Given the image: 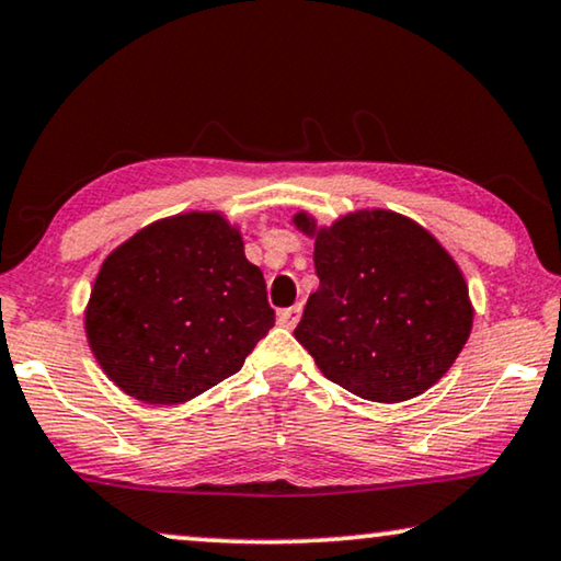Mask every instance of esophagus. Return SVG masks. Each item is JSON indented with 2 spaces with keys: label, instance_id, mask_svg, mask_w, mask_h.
Instances as JSON below:
<instances>
[{
  "label": "esophagus",
  "instance_id": "34e87169",
  "mask_svg": "<svg viewBox=\"0 0 561 561\" xmlns=\"http://www.w3.org/2000/svg\"><path fill=\"white\" fill-rule=\"evenodd\" d=\"M298 319H300V304L290 306V308H283V311L278 313V323H280V327H286V329H294Z\"/></svg>",
  "mask_w": 561,
  "mask_h": 561
}]
</instances>
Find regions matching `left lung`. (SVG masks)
<instances>
[{"label": "left lung", "instance_id": "1", "mask_svg": "<svg viewBox=\"0 0 561 561\" xmlns=\"http://www.w3.org/2000/svg\"><path fill=\"white\" fill-rule=\"evenodd\" d=\"M313 238L319 290L294 331L323 377L371 402H404L458 359L473 306L448 250L410 217L359 209L331 227L294 217Z\"/></svg>", "mask_w": 561, "mask_h": 561}]
</instances>
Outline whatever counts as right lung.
<instances>
[{
    "mask_svg": "<svg viewBox=\"0 0 561 561\" xmlns=\"http://www.w3.org/2000/svg\"><path fill=\"white\" fill-rule=\"evenodd\" d=\"M273 323L261 267L220 213L144 227L105 257L85 308L101 369L146 404H182L232 377Z\"/></svg>",
    "mask_w": 561,
    "mask_h": 561,
    "instance_id": "1",
    "label": "right lung"
}]
</instances>
